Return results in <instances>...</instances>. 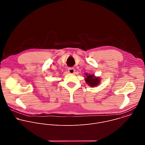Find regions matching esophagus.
I'll return each mask as SVG.
<instances>
[{
    "label": "esophagus",
    "instance_id": "esophagus-1",
    "mask_svg": "<svg viewBox=\"0 0 145 145\" xmlns=\"http://www.w3.org/2000/svg\"><path fill=\"white\" fill-rule=\"evenodd\" d=\"M74 71H75L74 69L73 68H72V67H69L68 68V72L70 73H74Z\"/></svg>",
    "mask_w": 145,
    "mask_h": 145
}]
</instances>
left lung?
Instances as JSON below:
<instances>
[{
	"label": "left lung",
	"mask_w": 145,
	"mask_h": 145,
	"mask_svg": "<svg viewBox=\"0 0 145 145\" xmlns=\"http://www.w3.org/2000/svg\"><path fill=\"white\" fill-rule=\"evenodd\" d=\"M87 77L85 78V80L87 83L91 87H96L100 82V78L99 77H95L94 74H86Z\"/></svg>",
	"instance_id": "8db88e82"
}]
</instances>
